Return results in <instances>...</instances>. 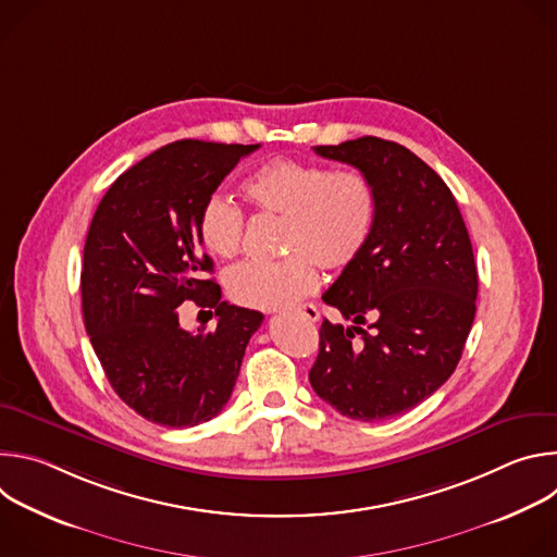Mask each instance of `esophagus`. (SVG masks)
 Wrapping results in <instances>:
<instances>
[{
    "label": "esophagus",
    "mask_w": 557,
    "mask_h": 557,
    "mask_svg": "<svg viewBox=\"0 0 557 557\" xmlns=\"http://www.w3.org/2000/svg\"><path fill=\"white\" fill-rule=\"evenodd\" d=\"M297 314H301L304 320H308V322H317V320H320V310H317L314 304H304V306H299V308H297Z\"/></svg>",
    "instance_id": "esophagus-1"
}]
</instances>
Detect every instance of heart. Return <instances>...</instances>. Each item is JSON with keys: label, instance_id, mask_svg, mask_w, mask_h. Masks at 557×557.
I'll use <instances>...</instances> for the list:
<instances>
[{"label": "heart", "instance_id": "obj_1", "mask_svg": "<svg viewBox=\"0 0 557 557\" xmlns=\"http://www.w3.org/2000/svg\"><path fill=\"white\" fill-rule=\"evenodd\" d=\"M245 198L269 215L284 218L277 262L247 260L226 273L233 301L275 310L310 295L324 271H344L366 251L376 222L372 181L355 168L331 170L320 163L275 158L243 185ZM200 240L218 258H233L243 247L245 213L222 196H211L200 211Z\"/></svg>", "mask_w": 557, "mask_h": 557}]
</instances>
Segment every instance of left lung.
I'll return each mask as SVG.
<instances>
[{"label":"left lung","mask_w":557,"mask_h":557,"mask_svg":"<svg viewBox=\"0 0 557 557\" xmlns=\"http://www.w3.org/2000/svg\"><path fill=\"white\" fill-rule=\"evenodd\" d=\"M312 149L372 181L376 222L322 297L352 326L324 320L308 379L339 414L385 421L425 401L460 361L479 295L469 233L449 187L408 147L361 136Z\"/></svg>","instance_id":"8db88e82"}]
</instances>
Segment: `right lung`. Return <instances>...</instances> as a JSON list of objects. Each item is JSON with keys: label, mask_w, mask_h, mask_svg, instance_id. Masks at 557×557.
I'll return each mask as SVG.
<instances>
[{"label": "right lung", "mask_w": 557, "mask_h": 557, "mask_svg": "<svg viewBox=\"0 0 557 557\" xmlns=\"http://www.w3.org/2000/svg\"><path fill=\"white\" fill-rule=\"evenodd\" d=\"M258 147L170 143L123 172L95 211L82 267L86 331L121 401L151 423L194 428L220 414L264 320L205 280L213 262L198 231L205 202ZM187 298L216 310L215 330L180 329L175 308Z\"/></svg>", "instance_id": "right-lung-1"}]
</instances>
